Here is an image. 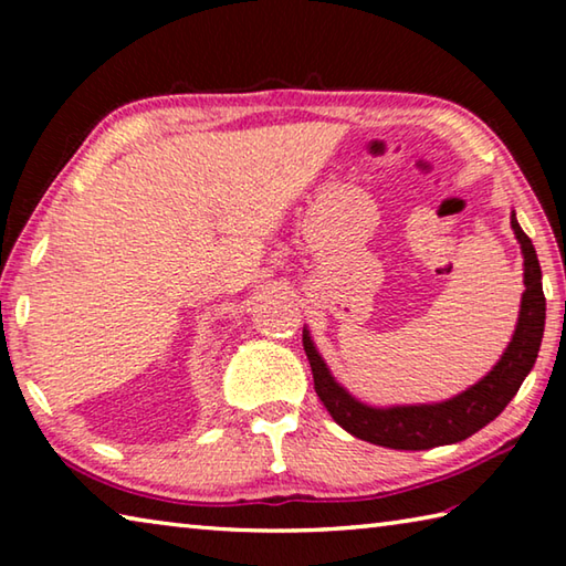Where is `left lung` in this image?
Instances as JSON below:
<instances>
[{"label": "left lung", "instance_id": "left-lung-1", "mask_svg": "<svg viewBox=\"0 0 566 566\" xmlns=\"http://www.w3.org/2000/svg\"><path fill=\"white\" fill-rule=\"evenodd\" d=\"M512 229L522 244L524 254V294L522 312L516 322V332L506 347L504 357L496 367L474 387L462 395L442 401V405H421V407H391L375 409L349 397L334 377L329 375L327 364L314 349L310 334H304V352L310 359L314 391L327 407L332 419L349 434L364 442L389 447V449H432L439 444H454L472 437L479 429L490 424L510 405L512 397L520 391L524 377L530 375L536 354H539L544 319H547V300L542 292V270L536 260L532 239L512 214Z\"/></svg>", "mask_w": 566, "mask_h": 566}]
</instances>
